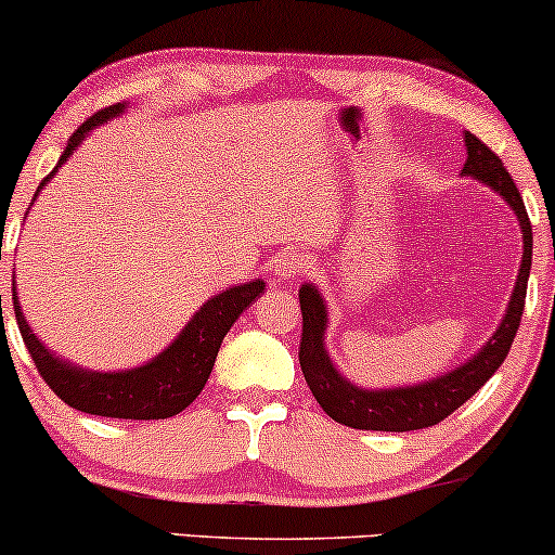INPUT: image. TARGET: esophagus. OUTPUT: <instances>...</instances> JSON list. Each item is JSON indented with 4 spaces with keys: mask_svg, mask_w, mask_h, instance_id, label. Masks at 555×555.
Segmentation results:
<instances>
[{
    "mask_svg": "<svg viewBox=\"0 0 555 555\" xmlns=\"http://www.w3.org/2000/svg\"><path fill=\"white\" fill-rule=\"evenodd\" d=\"M308 269V260H305L302 253L297 250H286L282 256L276 258V263H273V273H276L279 279H299Z\"/></svg>",
    "mask_w": 555,
    "mask_h": 555,
    "instance_id": "esophagus-1",
    "label": "esophagus"
}]
</instances>
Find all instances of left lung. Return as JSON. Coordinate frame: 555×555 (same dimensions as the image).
Here are the masks:
<instances>
[{
  "instance_id": "obj_1",
  "label": "left lung",
  "mask_w": 555,
  "mask_h": 555,
  "mask_svg": "<svg viewBox=\"0 0 555 555\" xmlns=\"http://www.w3.org/2000/svg\"><path fill=\"white\" fill-rule=\"evenodd\" d=\"M464 145H467V162H464L462 175L488 184L493 193H499L517 214L521 229V266L517 284H514L508 308L493 336L477 349L475 358L462 362L454 371L436 375V378L423 380L415 386L397 388H362L354 386L339 373L334 360L326 352V328L328 310L318 286H299V308H302V339H299V367H302L305 380L323 412L336 423L349 425L358 430H386V433H406L438 425L443 417L460 406L469 397H475L486 380L501 367L512 349L514 336H517L521 310H525L527 279L532 269V227L527 219L525 201H521L517 184L512 175L503 169L501 158L475 138L473 132H464Z\"/></svg>"
}]
</instances>
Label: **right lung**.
I'll return each instance as SVG.
<instances>
[{"label":"right lung","instance_id":"1","mask_svg":"<svg viewBox=\"0 0 555 555\" xmlns=\"http://www.w3.org/2000/svg\"><path fill=\"white\" fill-rule=\"evenodd\" d=\"M127 109V104H114L109 109L95 112L91 119H86L73 138L67 140L65 154L60 156L52 175H47L38 184L36 195L47 188L49 180L56 175V169L78 151V145L88 138V132L99 125L109 122ZM36 201V197H34ZM266 282L253 279V282L229 286L203 305L197 313L190 318L188 326L180 331L175 341L164 352H158L154 360L145 365L127 367V371H86V367L73 365V362L54 354L47 347L34 328L25 321L17 299L15 284H12V305H15L17 326H21L23 341L34 358L38 373L47 380L49 388L73 410L88 412L99 417H122V420H164L180 415L188 404H193L197 393L206 386L208 375L214 371L216 354H219L221 341L227 331L234 326V321L242 315V310L250 308L260 297ZM2 308V297H0Z\"/></svg>","mask_w":555,"mask_h":555}]
</instances>
